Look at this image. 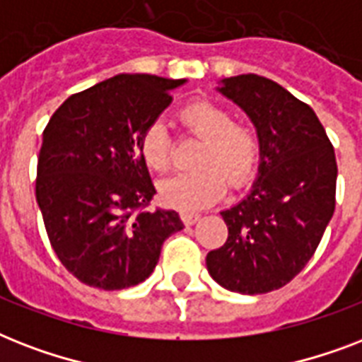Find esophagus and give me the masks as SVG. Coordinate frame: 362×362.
Masks as SVG:
<instances>
[{
	"label": "esophagus",
	"mask_w": 362,
	"mask_h": 362,
	"mask_svg": "<svg viewBox=\"0 0 362 362\" xmlns=\"http://www.w3.org/2000/svg\"><path fill=\"white\" fill-rule=\"evenodd\" d=\"M180 218L184 226H193L199 221V214H195V212H180Z\"/></svg>",
	"instance_id": "obj_1"
}]
</instances>
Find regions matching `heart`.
<instances>
[{"mask_svg": "<svg viewBox=\"0 0 362 362\" xmlns=\"http://www.w3.org/2000/svg\"><path fill=\"white\" fill-rule=\"evenodd\" d=\"M180 120L203 144L195 156L197 169L178 173L159 184V197L165 204L180 210L204 209L223 197L227 182L233 187H242L255 176L261 142L253 127L233 122L231 112L210 99L184 105ZM139 152L148 169L158 173L169 169L173 136L163 120L150 122L142 129Z\"/></svg>", "mask_w": 362, "mask_h": 362, "instance_id": "b5f03b06", "label": "heart"}]
</instances>
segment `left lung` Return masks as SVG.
Listing matches in <instances>:
<instances>
[{"mask_svg":"<svg viewBox=\"0 0 362 362\" xmlns=\"http://www.w3.org/2000/svg\"><path fill=\"white\" fill-rule=\"evenodd\" d=\"M218 92L253 122L261 161L252 192L221 212L229 237L206 269L229 291L261 295L289 284L320 246L334 214L337 158L314 110L274 81L238 75Z\"/></svg>","mask_w":362,"mask_h":362,"instance_id":"8db88e82","label":"left lung"}]
</instances>
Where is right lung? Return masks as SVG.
<instances>
[{
	"instance_id": "right-lung-1",
	"label": "right lung",
	"mask_w": 362,
	"mask_h": 362,
	"mask_svg": "<svg viewBox=\"0 0 362 362\" xmlns=\"http://www.w3.org/2000/svg\"><path fill=\"white\" fill-rule=\"evenodd\" d=\"M184 82L116 75L65 99L42 131L37 204L58 259L86 286L141 284L184 229L175 210L146 209L156 187L139 152L142 129Z\"/></svg>"
}]
</instances>
